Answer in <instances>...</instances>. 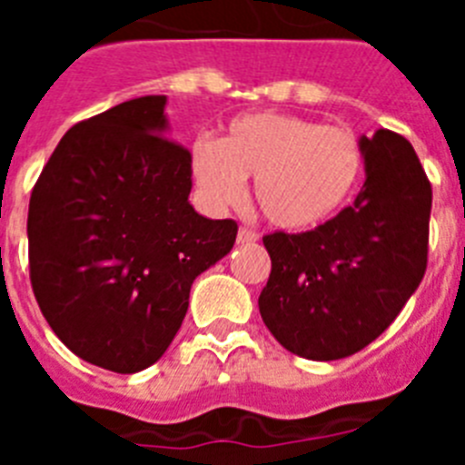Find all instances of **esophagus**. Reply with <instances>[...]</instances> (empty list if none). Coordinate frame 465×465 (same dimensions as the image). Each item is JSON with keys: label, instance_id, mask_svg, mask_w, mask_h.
Instances as JSON below:
<instances>
[{"label": "esophagus", "instance_id": "esophagus-1", "mask_svg": "<svg viewBox=\"0 0 465 465\" xmlns=\"http://www.w3.org/2000/svg\"><path fill=\"white\" fill-rule=\"evenodd\" d=\"M258 240V232L252 228H240V232H237V242L240 244H252V242Z\"/></svg>", "mask_w": 465, "mask_h": 465}]
</instances>
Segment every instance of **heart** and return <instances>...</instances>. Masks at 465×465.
<instances>
[{
	"instance_id": "obj_1",
	"label": "heart",
	"mask_w": 465,
	"mask_h": 465,
	"mask_svg": "<svg viewBox=\"0 0 465 465\" xmlns=\"http://www.w3.org/2000/svg\"><path fill=\"white\" fill-rule=\"evenodd\" d=\"M191 172L213 209L240 203L242 179H253V197L270 223L305 230L347 203L363 172V151L344 127L258 111L232 118L219 143L195 139Z\"/></svg>"
}]
</instances>
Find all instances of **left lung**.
I'll return each mask as SVG.
<instances>
[{"label":"left lung","instance_id":"obj_1","mask_svg":"<svg viewBox=\"0 0 465 465\" xmlns=\"http://www.w3.org/2000/svg\"><path fill=\"white\" fill-rule=\"evenodd\" d=\"M361 151L365 183L354 204L307 232L262 237L272 270L261 316L302 359L338 361L368 347L426 272L433 191L412 143L377 130Z\"/></svg>","mask_w":465,"mask_h":465}]
</instances>
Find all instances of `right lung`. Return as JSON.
I'll list each match as a JSON object with an SVG mask.
<instances>
[{
  "label": "right lung",
  "instance_id": "obj_1",
  "mask_svg": "<svg viewBox=\"0 0 465 465\" xmlns=\"http://www.w3.org/2000/svg\"><path fill=\"white\" fill-rule=\"evenodd\" d=\"M165 94L76 123L30 197V282L48 326L111 372L153 365L174 340L197 274L232 249L237 223L188 203L191 151L165 137Z\"/></svg>",
  "mask_w": 465,
  "mask_h": 465
}]
</instances>
